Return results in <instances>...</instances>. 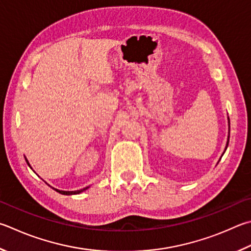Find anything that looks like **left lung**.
I'll use <instances>...</instances> for the list:
<instances>
[{"label": "left lung", "mask_w": 251, "mask_h": 251, "mask_svg": "<svg viewBox=\"0 0 251 251\" xmlns=\"http://www.w3.org/2000/svg\"><path fill=\"white\" fill-rule=\"evenodd\" d=\"M228 123H229V118H228ZM228 141H229V136H228V139H227V145H226V148H225V150L227 149V146H228Z\"/></svg>", "instance_id": "left-lung-1"}]
</instances>
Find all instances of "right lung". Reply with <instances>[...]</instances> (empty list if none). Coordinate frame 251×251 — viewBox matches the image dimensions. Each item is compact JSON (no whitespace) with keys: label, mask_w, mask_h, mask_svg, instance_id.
I'll return each instance as SVG.
<instances>
[{"label":"right lung","mask_w":251,"mask_h":251,"mask_svg":"<svg viewBox=\"0 0 251 251\" xmlns=\"http://www.w3.org/2000/svg\"><path fill=\"white\" fill-rule=\"evenodd\" d=\"M25 160H26V162H27V165H28L29 167H30V165H29V162H28V160H27V159L25 158ZM54 191H57L58 193H60V194H65V195H72V194H79V193H81V192H83V191H85L86 189H89V186H86V188H84V189H81V190H78V191H60V190H57V189H54V188H52Z\"/></svg>","instance_id":"obj_1"}]
</instances>
